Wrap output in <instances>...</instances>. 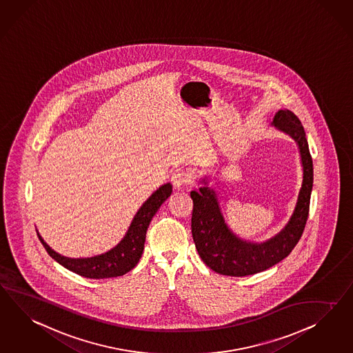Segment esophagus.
Segmentation results:
<instances>
[{"instance_id":"obj_1","label":"esophagus","mask_w":353,"mask_h":353,"mask_svg":"<svg viewBox=\"0 0 353 353\" xmlns=\"http://www.w3.org/2000/svg\"><path fill=\"white\" fill-rule=\"evenodd\" d=\"M191 182L190 172L186 168H177L172 173V183L174 188H181L183 185H188Z\"/></svg>"}]
</instances>
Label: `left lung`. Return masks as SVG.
<instances>
[{"label": "left lung", "mask_w": 353, "mask_h": 353, "mask_svg": "<svg viewBox=\"0 0 353 353\" xmlns=\"http://www.w3.org/2000/svg\"><path fill=\"white\" fill-rule=\"evenodd\" d=\"M272 124L296 140L303 167V181L296 208L285 228L263 243L247 241L236 236L226 225L217 195L207 186L191 191V232L203 262L214 272L228 276H247L262 272L290 254L303 234L308 219L314 185V164L301 121L290 110H279Z\"/></svg>", "instance_id": "1"}]
</instances>
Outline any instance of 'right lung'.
Returning <instances> with one entry per match:
<instances>
[{
    "instance_id": "add662e5",
    "label": "right lung",
    "mask_w": 353,
    "mask_h": 353,
    "mask_svg": "<svg viewBox=\"0 0 353 353\" xmlns=\"http://www.w3.org/2000/svg\"><path fill=\"white\" fill-rule=\"evenodd\" d=\"M171 194V183H164L158 190L154 191L149 196V199L143 203L140 210L134 214V219L123 239L114 248L95 257H64L48 247L45 240L39 235V231L37 236L50 254V257L54 258L57 263H60L61 266L65 267L77 275L87 279L122 276L139 263L143 254L146 230L149 228L157 210H159L162 203L167 201V198Z\"/></svg>"
}]
</instances>
